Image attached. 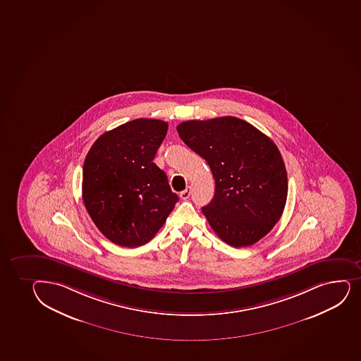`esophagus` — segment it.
Masks as SVG:
<instances>
[{"mask_svg":"<svg viewBox=\"0 0 361 361\" xmlns=\"http://www.w3.org/2000/svg\"><path fill=\"white\" fill-rule=\"evenodd\" d=\"M190 188H186V190H183L181 193H180V198L183 199V200H187V199L190 198Z\"/></svg>","mask_w":361,"mask_h":361,"instance_id":"1","label":"esophagus"}]
</instances>
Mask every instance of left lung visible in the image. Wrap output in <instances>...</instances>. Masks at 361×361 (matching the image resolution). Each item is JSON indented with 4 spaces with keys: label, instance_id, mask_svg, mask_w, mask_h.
Returning <instances> with one entry per match:
<instances>
[{
    "label": "left lung",
    "instance_id": "1",
    "mask_svg": "<svg viewBox=\"0 0 361 361\" xmlns=\"http://www.w3.org/2000/svg\"><path fill=\"white\" fill-rule=\"evenodd\" d=\"M176 130L214 175V199L202 214L218 237L240 248L266 236L283 214L288 188L274 142L236 116L183 121Z\"/></svg>",
    "mask_w": 361,
    "mask_h": 361
}]
</instances>
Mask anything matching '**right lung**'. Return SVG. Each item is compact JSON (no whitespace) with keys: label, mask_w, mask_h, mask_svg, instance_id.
Here are the masks:
<instances>
[{"label":"right lung","mask_w":361,"mask_h":361,"mask_svg":"<svg viewBox=\"0 0 361 361\" xmlns=\"http://www.w3.org/2000/svg\"><path fill=\"white\" fill-rule=\"evenodd\" d=\"M168 123L135 119L101 135L85 156L82 198L104 236L136 248L152 240L178 202L152 159Z\"/></svg>","instance_id":"obj_1"}]
</instances>
